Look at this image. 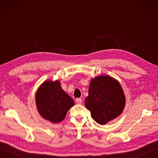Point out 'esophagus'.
<instances>
[{
	"mask_svg": "<svg viewBox=\"0 0 158 158\" xmlns=\"http://www.w3.org/2000/svg\"><path fill=\"white\" fill-rule=\"evenodd\" d=\"M76 102H77V104H81V102H82L81 98H77V99H76Z\"/></svg>",
	"mask_w": 158,
	"mask_h": 158,
	"instance_id": "esophagus-1",
	"label": "esophagus"
}]
</instances>
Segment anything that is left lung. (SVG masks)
<instances>
[{
  "label": "left lung",
  "instance_id": "1",
  "mask_svg": "<svg viewBox=\"0 0 158 158\" xmlns=\"http://www.w3.org/2000/svg\"><path fill=\"white\" fill-rule=\"evenodd\" d=\"M85 105L93 119L104 125L116 118L125 106V96L119 82L109 76H99L92 79Z\"/></svg>",
  "mask_w": 158,
  "mask_h": 158
}]
</instances>
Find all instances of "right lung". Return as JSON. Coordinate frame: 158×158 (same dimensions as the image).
I'll use <instances>...</instances> for the list:
<instances>
[{
	"instance_id": "obj_1",
	"label": "right lung",
	"mask_w": 158,
	"mask_h": 158,
	"mask_svg": "<svg viewBox=\"0 0 158 158\" xmlns=\"http://www.w3.org/2000/svg\"><path fill=\"white\" fill-rule=\"evenodd\" d=\"M36 103L40 115L53 123L62 121L68 110L75 105L58 81H47L43 83L36 93Z\"/></svg>"
}]
</instances>
